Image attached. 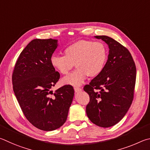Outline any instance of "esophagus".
I'll return each instance as SVG.
<instances>
[{"label":"esophagus","mask_w":150,"mask_h":150,"mask_svg":"<svg viewBox=\"0 0 150 150\" xmlns=\"http://www.w3.org/2000/svg\"><path fill=\"white\" fill-rule=\"evenodd\" d=\"M74 89L75 92H79V91L82 90V89H81L80 88H78V87H74Z\"/></svg>","instance_id":"1"}]
</instances>
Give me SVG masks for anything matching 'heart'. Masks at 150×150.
<instances>
[{
    "label": "heart",
    "instance_id": "1",
    "mask_svg": "<svg viewBox=\"0 0 150 150\" xmlns=\"http://www.w3.org/2000/svg\"><path fill=\"white\" fill-rule=\"evenodd\" d=\"M64 56L52 55L50 59L51 66L62 75L72 69H77L62 80L64 84L80 86L86 78L98 76L105 65L107 50L100 41L79 40L66 47Z\"/></svg>",
    "mask_w": 150,
    "mask_h": 150
}]
</instances>
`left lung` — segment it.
<instances>
[{
	"mask_svg": "<svg viewBox=\"0 0 150 150\" xmlns=\"http://www.w3.org/2000/svg\"><path fill=\"white\" fill-rule=\"evenodd\" d=\"M95 38L108 45L109 54L103 71L83 87L90 96L86 113L93 124L108 128L124 117L132 103L136 68L125 47L108 36Z\"/></svg>",
	"mask_w": 150,
	"mask_h": 150,
	"instance_id": "obj_1",
	"label": "left lung"
}]
</instances>
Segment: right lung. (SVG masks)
<instances>
[{"label": "right lung", "instance_id": "right-lung-1", "mask_svg": "<svg viewBox=\"0 0 150 150\" xmlns=\"http://www.w3.org/2000/svg\"><path fill=\"white\" fill-rule=\"evenodd\" d=\"M57 45L56 39H33L20 53L12 76L13 90L23 115L44 131L64 125L74 95L70 85L54 93L51 90L60 78L50 62Z\"/></svg>", "mask_w": 150, "mask_h": 150}]
</instances>
